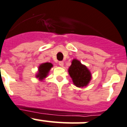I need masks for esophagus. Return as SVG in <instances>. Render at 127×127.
Returning a JSON list of instances; mask_svg holds the SVG:
<instances>
[{"instance_id":"1","label":"esophagus","mask_w":127,"mask_h":127,"mask_svg":"<svg viewBox=\"0 0 127 127\" xmlns=\"http://www.w3.org/2000/svg\"><path fill=\"white\" fill-rule=\"evenodd\" d=\"M59 66H60L63 67L64 66V62L63 61L59 62Z\"/></svg>"}]
</instances>
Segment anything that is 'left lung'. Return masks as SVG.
<instances>
[{
  "mask_svg": "<svg viewBox=\"0 0 127 127\" xmlns=\"http://www.w3.org/2000/svg\"><path fill=\"white\" fill-rule=\"evenodd\" d=\"M68 73L73 85L79 88L87 87L92 79V73L87 66L74 59L69 67Z\"/></svg>",
  "mask_w": 127,
  "mask_h": 127,
  "instance_id": "8db88e82",
  "label": "left lung"
}]
</instances>
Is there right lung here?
<instances>
[{
    "label": "right lung",
    "mask_w": 127,
    "mask_h": 127,
    "mask_svg": "<svg viewBox=\"0 0 127 127\" xmlns=\"http://www.w3.org/2000/svg\"><path fill=\"white\" fill-rule=\"evenodd\" d=\"M52 67L53 64L51 63H44L40 64L38 67V71L35 74V77L42 81L48 76L49 72L50 71Z\"/></svg>",
    "instance_id": "1"
}]
</instances>
